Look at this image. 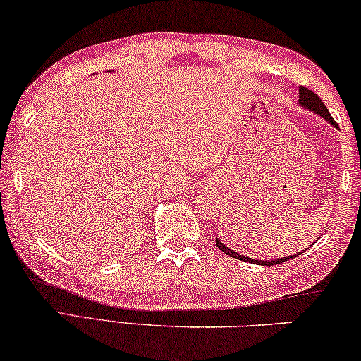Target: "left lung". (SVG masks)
I'll use <instances>...</instances> for the list:
<instances>
[{"mask_svg": "<svg viewBox=\"0 0 361 361\" xmlns=\"http://www.w3.org/2000/svg\"><path fill=\"white\" fill-rule=\"evenodd\" d=\"M298 92H300L298 94V104L303 106V109L313 111V113H316V115L322 116L327 123H329V125H332V126L338 129V125L334 121V118L331 116L329 110L326 109V105L322 104V100L313 92V90L306 89V87H303V85H301V87L298 89ZM215 245H217V248L220 251H224L225 255L235 257V259H240V261H245V262H252V264H259V266L281 264V262H285V261H288V259H293V257H297L300 255V252H297V255H292V256H287V257H277V259H271V261H261V259H252V257H248V256H245V255H240V252L230 250L228 246L224 245L219 238H215ZM308 248H310V246H308ZM308 248H306V250H308Z\"/></svg>", "mask_w": 361, "mask_h": 361, "instance_id": "8db88e82", "label": "left lung"}]
</instances>
